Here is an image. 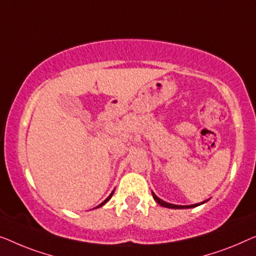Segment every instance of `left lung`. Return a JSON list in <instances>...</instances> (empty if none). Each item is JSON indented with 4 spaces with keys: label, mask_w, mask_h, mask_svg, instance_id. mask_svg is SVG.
I'll list each match as a JSON object with an SVG mask.
<instances>
[{
    "label": "left lung",
    "mask_w": 256,
    "mask_h": 256,
    "mask_svg": "<svg viewBox=\"0 0 256 256\" xmlns=\"http://www.w3.org/2000/svg\"><path fill=\"white\" fill-rule=\"evenodd\" d=\"M152 195H153V198L158 202V204H160L161 206H164V208H195V206H198V205L203 204L204 202H202V203L198 204H192V205H175V204H170V203H167V202H164L162 200H160L159 197H158L156 194L152 192Z\"/></svg>",
    "instance_id": "8db88e82"
}]
</instances>
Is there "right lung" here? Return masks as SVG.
Listing matches in <instances>:
<instances>
[{
	"mask_svg": "<svg viewBox=\"0 0 256 256\" xmlns=\"http://www.w3.org/2000/svg\"><path fill=\"white\" fill-rule=\"evenodd\" d=\"M114 192L110 194V195H109V197H108V198H106V200H104V202H102V203H100V205H97V206H96V208H100V206H102V205H104V204H106V202H108V200H109L111 198V196H112V194H114Z\"/></svg>",
	"mask_w": 256,
	"mask_h": 256,
	"instance_id": "obj_1",
	"label": "right lung"
}]
</instances>
